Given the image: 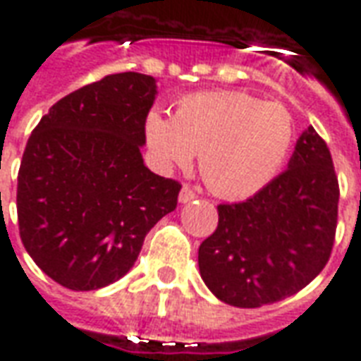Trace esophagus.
<instances>
[{
	"mask_svg": "<svg viewBox=\"0 0 361 361\" xmlns=\"http://www.w3.org/2000/svg\"><path fill=\"white\" fill-rule=\"evenodd\" d=\"M195 191L191 188H188V185H183L180 191V203H189V201H193L195 199Z\"/></svg>",
	"mask_w": 361,
	"mask_h": 361,
	"instance_id": "34e87169",
	"label": "esophagus"
}]
</instances>
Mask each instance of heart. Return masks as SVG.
Wrapping results in <instances>:
<instances>
[{"label": "heart", "instance_id": "1", "mask_svg": "<svg viewBox=\"0 0 361 361\" xmlns=\"http://www.w3.org/2000/svg\"><path fill=\"white\" fill-rule=\"evenodd\" d=\"M145 137L164 166L188 168L201 154L199 172L207 188L224 199H243L276 176L294 126L280 104L238 90H214L181 98L173 119L150 111Z\"/></svg>", "mask_w": 361, "mask_h": 361}]
</instances>
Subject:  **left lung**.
<instances>
[{
    "label": "left lung",
    "instance_id": "obj_1",
    "mask_svg": "<svg viewBox=\"0 0 361 361\" xmlns=\"http://www.w3.org/2000/svg\"><path fill=\"white\" fill-rule=\"evenodd\" d=\"M338 195L331 150L307 127L288 170L247 201L219 204V226L199 245L204 284L235 307H261L300 292L331 257Z\"/></svg>",
    "mask_w": 361,
    "mask_h": 361
}]
</instances>
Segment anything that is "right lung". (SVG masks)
Returning <instances> with one entry per match:
<instances>
[{"label": "right lung", "mask_w": 361, "mask_h": 361, "mask_svg": "<svg viewBox=\"0 0 361 361\" xmlns=\"http://www.w3.org/2000/svg\"><path fill=\"white\" fill-rule=\"evenodd\" d=\"M157 96L150 75L116 73L63 96L23 152L19 234L51 280L77 292L119 280L181 183L152 173L141 147Z\"/></svg>", "instance_id": "obj_1"}]
</instances>
